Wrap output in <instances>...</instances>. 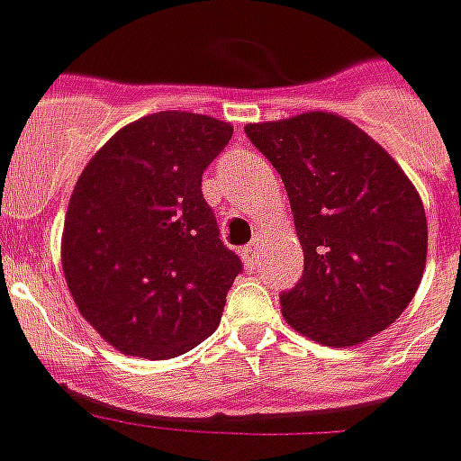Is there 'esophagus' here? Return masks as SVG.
<instances>
[{"label":"esophagus","instance_id":"1","mask_svg":"<svg viewBox=\"0 0 461 461\" xmlns=\"http://www.w3.org/2000/svg\"><path fill=\"white\" fill-rule=\"evenodd\" d=\"M240 258H243V264L246 267H257L258 261V239H254L249 246H243L240 249Z\"/></svg>","mask_w":461,"mask_h":461}]
</instances>
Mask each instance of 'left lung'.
Returning <instances> with one entry per match:
<instances>
[{"label":"left lung","instance_id":"8db88e82","mask_svg":"<svg viewBox=\"0 0 461 461\" xmlns=\"http://www.w3.org/2000/svg\"><path fill=\"white\" fill-rule=\"evenodd\" d=\"M279 171L305 269L279 294L285 321L326 346L372 339L413 300L426 269V212L395 158L333 113L246 125Z\"/></svg>","mask_w":461,"mask_h":461}]
</instances>
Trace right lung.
<instances>
[{
    "instance_id": "1",
    "label": "right lung",
    "mask_w": 461,
    "mask_h": 461,
    "mask_svg": "<svg viewBox=\"0 0 461 461\" xmlns=\"http://www.w3.org/2000/svg\"><path fill=\"white\" fill-rule=\"evenodd\" d=\"M233 128L153 113L117 131L68 200L61 264L79 312L117 351L171 359L221 323L243 272L203 197V171Z\"/></svg>"
}]
</instances>
